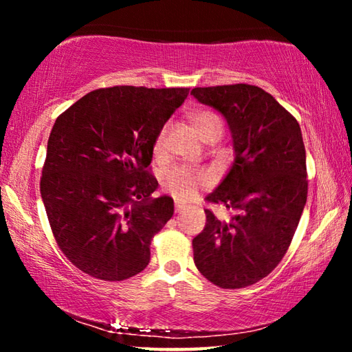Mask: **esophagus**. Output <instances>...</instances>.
Here are the masks:
<instances>
[{"label":"esophagus","instance_id":"obj_1","mask_svg":"<svg viewBox=\"0 0 352 352\" xmlns=\"http://www.w3.org/2000/svg\"><path fill=\"white\" fill-rule=\"evenodd\" d=\"M184 210V205H182L180 201H175V212H182Z\"/></svg>","mask_w":352,"mask_h":352}]
</instances>
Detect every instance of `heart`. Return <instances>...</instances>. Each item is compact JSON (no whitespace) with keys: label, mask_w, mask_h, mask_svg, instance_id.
Listing matches in <instances>:
<instances>
[{"label":"heart","mask_w":352,"mask_h":352,"mask_svg":"<svg viewBox=\"0 0 352 352\" xmlns=\"http://www.w3.org/2000/svg\"><path fill=\"white\" fill-rule=\"evenodd\" d=\"M190 122L195 129V132L200 136V140L204 141L211 133H220L222 135V121L217 115H214L211 111H197L194 115H190ZM166 138V129L160 132L153 144L155 153L162 152L164 146ZM206 183V177L204 174H195L190 169L186 168H177L174 170L168 172V175L164 178V188L169 190L172 195H175L180 200H189L197 194V189L204 186Z\"/></svg>","instance_id":"obj_1"}]
</instances>
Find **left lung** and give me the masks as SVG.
Returning <instances> with one entry per match:
<instances>
[{
  "mask_svg": "<svg viewBox=\"0 0 352 352\" xmlns=\"http://www.w3.org/2000/svg\"><path fill=\"white\" fill-rule=\"evenodd\" d=\"M190 94L228 124L234 162L206 200L236 216L231 222L206 212L192 239L194 262L222 289L258 283L287 252L307 199L306 148L300 124L259 87L194 88Z\"/></svg>",
  "mask_w": 352,
  "mask_h": 352,
  "instance_id": "obj_1",
  "label": "left lung"
}]
</instances>
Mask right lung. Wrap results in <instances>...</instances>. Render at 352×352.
I'll use <instances>...</instances> for the list:
<instances>
[{
    "label": "right lung",
    "instance_id": "add662e5",
    "mask_svg": "<svg viewBox=\"0 0 352 352\" xmlns=\"http://www.w3.org/2000/svg\"><path fill=\"white\" fill-rule=\"evenodd\" d=\"M188 88L94 90L56 119L40 192L58 247L77 269L104 281L138 275L151 241L174 214L146 170Z\"/></svg>",
    "mask_w": 352,
    "mask_h": 352
}]
</instances>
